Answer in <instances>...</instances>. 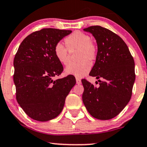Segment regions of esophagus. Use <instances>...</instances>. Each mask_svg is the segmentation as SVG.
I'll use <instances>...</instances> for the list:
<instances>
[{
  "instance_id": "obj_1",
  "label": "esophagus",
  "mask_w": 147,
  "mask_h": 147,
  "mask_svg": "<svg viewBox=\"0 0 147 147\" xmlns=\"http://www.w3.org/2000/svg\"><path fill=\"white\" fill-rule=\"evenodd\" d=\"M76 82H77V84L80 85V84H81V79H78V78H77V79H76Z\"/></svg>"
}]
</instances>
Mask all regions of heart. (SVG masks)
<instances>
[{
    "instance_id": "obj_1",
    "label": "heart",
    "mask_w": 147,
    "mask_h": 147,
    "mask_svg": "<svg viewBox=\"0 0 147 147\" xmlns=\"http://www.w3.org/2000/svg\"><path fill=\"white\" fill-rule=\"evenodd\" d=\"M68 49L62 44L57 43L55 46L54 54L57 59L62 65L68 64V51L70 52L77 50V61L76 64L70 65L65 69L66 75L75 76L77 78H82L89 72L90 69L89 61L96 59L97 56V47L88 34L79 31H75L64 40Z\"/></svg>"
}]
</instances>
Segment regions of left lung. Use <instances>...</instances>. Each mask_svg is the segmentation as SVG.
I'll return each mask as SVG.
<instances>
[{
    "instance_id": "obj_1",
    "label": "left lung",
    "mask_w": 147,
    "mask_h": 147,
    "mask_svg": "<svg viewBox=\"0 0 147 147\" xmlns=\"http://www.w3.org/2000/svg\"><path fill=\"white\" fill-rule=\"evenodd\" d=\"M92 34L98 51L94 65L89 75L96 77V88L82 79L84 92L82 99L94 118L109 120L125 108L131 99L136 79L135 63L129 48L121 37L100 26L84 29Z\"/></svg>"
}]
</instances>
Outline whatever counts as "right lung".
<instances>
[{"instance_id": "add662e5", "label": "right lung", "mask_w": 147, "mask_h": 147, "mask_svg": "<svg viewBox=\"0 0 147 147\" xmlns=\"http://www.w3.org/2000/svg\"><path fill=\"white\" fill-rule=\"evenodd\" d=\"M71 33L52 28L33 32L22 42L14 57L16 100L24 112L35 121L56 118L76 84L72 75L53 79L63 70L54 54L55 46Z\"/></svg>"}]
</instances>
